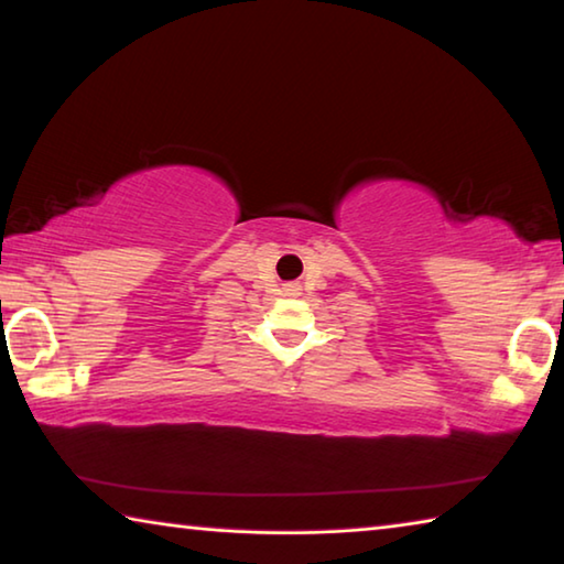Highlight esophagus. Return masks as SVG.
<instances>
[{
    "label": "esophagus",
    "mask_w": 564,
    "mask_h": 564,
    "mask_svg": "<svg viewBox=\"0 0 564 564\" xmlns=\"http://www.w3.org/2000/svg\"><path fill=\"white\" fill-rule=\"evenodd\" d=\"M299 291H301V289H299V285H295V283H293V285H285V293L295 295V293H299Z\"/></svg>",
    "instance_id": "obj_1"
}]
</instances>
